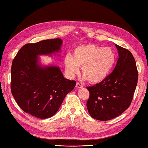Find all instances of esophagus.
Segmentation results:
<instances>
[{"label": "esophagus", "instance_id": "obj_1", "mask_svg": "<svg viewBox=\"0 0 148 148\" xmlns=\"http://www.w3.org/2000/svg\"><path fill=\"white\" fill-rule=\"evenodd\" d=\"M75 87H76L77 88H82V87H83V86L80 84L79 83H78V82H77V83L76 84V85H75Z\"/></svg>", "mask_w": 148, "mask_h": 148}]
</instances>
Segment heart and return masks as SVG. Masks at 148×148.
Wrapping results in <instances>:
<instances>
[{"mask_svg":"<svg viewBox=\"0 0 148 148\" xmlns=\"http://www.w3.org/2000/svg\"><path fill=\"white\" fill-rule=\"evenodd\" d=\"M116 62L115 51L110 47H101L92 44L83 45L74 50L72 56L64 58V66L69 77L81 73L91 83H99L108 76Z\"/></svg>","mask_w":148,"mask_h":148,"instance_id":"b5f03b06","label":"heart"}]
</instances>
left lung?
Segmentation results:
<instances>
[{"label":"left lung","mask_w":148,"mask_h":148,"mask_svg":"<svg viewBox=\"0 0 148 148\" xmlns=\"http://www.w3.org/2000/svg\"><path fill=\"white\" fill-rule=\"evenodd\" d=\"M115 45L119 57L114 70L103 81L87 87L90 92L86 103L88 112L98 121L114 119L129 107L138 80L136 60L131 52Z\"/></svg>","instance_id":"8db88e82"}]
</instances>
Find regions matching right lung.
<instances>
[{
	"instance_id": "obj_1",
	"label": "right lung",
	"mask_w": 148,
	"mask_h": 148,
	"mask_svg": "<svg viewBox=\"0 0 148 148\" xmlns=\"http://www.w3.org/2000/svg\"><path fill=\"white\" fill-rule=\"evenodd\" d=\"M60 38L27 43L14 58L11 67V90L24 112L39 119H47L58 110L66 96L76 82L66 79L57 66L42 67L38 56L58 52Z\"/></svg>"
}]
</instances>
